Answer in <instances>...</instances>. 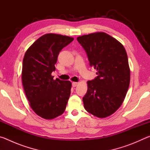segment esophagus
Returning a JSON list of instances; mask_svg holds the SVG:
<instances>
[{
	"label": "esophagus",
	"mask_w": 150,
	"mask_h": 150,
	"mask_svg": "<svg viewBox=\"0 0 150 150\" xmlns=\"http://www.w3.org/2000/svg\"><path fill=\"white\" fill-rule=\"evenodd\" d=\"M77 85H78V83H77V82H73L72 83V86L73 87H75Z\"/></svg>",
	"instance_id": "obj_1"
}]
</instances>
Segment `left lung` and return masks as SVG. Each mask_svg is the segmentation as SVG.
Listing matches in <instances>:
<instances>
[{"label":"left lung","mask_w":150,"mask_h":150,"mask_svg":"<svg viewBox=\"0 0 150 150\" xmlns=\"http://www.w3.org/2000/svg\"><path fill=\"white\" fill-rule=\"evenodd\" d=\"M89 65L97 70V77L87 81L83 96L85 110L98 118L110 116L122 104L128 91L130 71L125 48L118 40L104 32L78 37Z\"/></svg>","instance_id":"obj_1"}]
</instances>
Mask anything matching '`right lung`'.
<instances>
[{"label":"right lung","instance_id":"1","mask_svg":"<svg viewBox=\"0 0 150 150\" xmlns=\"http://www.w3.org/2000/svg\"><path fill=\"white\" fill-rule=\"evenodd\" d=\"M74 38L47 34L38 39L26 51L22 63V80L32 110L45 119H53L64 112L71 94V83L57 78L52 73L60 51Z\"/></svg>","mask_w":150,"mask_h":150}]
</instances>
